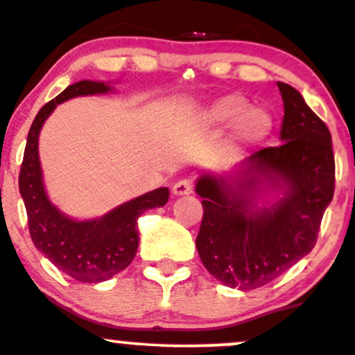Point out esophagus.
I'll return each instance as SVG.
<instances>
[{
  "label": "esophagus",
  "mask_w": 355,
  "mask_h": 355,
  "mask_svg": "<svg viewBox=\"0 0 355 355\" xmlns=\"http://www.w3.org/2000/svg\"><path fill=\"white\" fill-rule=\"evenodd\" d=\"M191 190H193V185H191L190 180H178L173 185V195L175 197H183V195H190Z\"/></svg>",
  "instance_id": "obj_1"
}]
</instances>
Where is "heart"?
<instances>
[{
	"label": "heart",
	"instance_id": "b5f03b06",
	"mask_svg": "<svg viewBox=\"0 0 355 355\" xmlns=\"http://www.w3.org/2000/svg\"><path fill=\"white\" fill-rule=\"evenodd\" d=\"M242 95H225L211 101L200 113V121L207 126L234 125V140L239 144H255L272 130V115L266 108H248Z\"/></svg>",
	"mask_w": 355,
	"mask_h": 355
}]
</instances>
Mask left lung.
Listing matches in <instances>:
<instances>
[{
	"label": "left lung",
	"mask_w": 355,
	"mask_h": 355,
	"mask_svg": "<svg viewBox=\"0 0 355 355\" xmlns=\"http://www.w3.org/2000/svg\"><path fill=\"white\" fill-rule=\"evenodd\" d=\"M284 100L282 145L268 146L229 173H202L195 191L203 218L195 245L218 282L252 291L282 275L317 242L332 202V137L295 88L277 81ZM267 191L270 206L258 205Z\"/></svg>",
	"instance_id": "obj_1"
}]
</instances>
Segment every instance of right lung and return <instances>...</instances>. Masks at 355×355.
Here are the masks:
<instances>
[{
    "mask_svg": "<svg viewBox=\"0 0 355 355\" xmlns=\"http://www.w3.org/2000/svg\"><path fill=\"white\" fill-rule=\"evenodd\" d=\"M112 89L103 81L81 80L48 101L38 112L28 133L19 172V193L26 207L28 227L35 247L61 272L88 284L105 282L132 263L140 240L138 217L145 210L164 207L170 195V190L162 187L92 220L68 217L48 198L38 155V138L43 123L56 105L63 101L75 96L100 95Z\"/></svg>",
    "mask_w": 355,
    "mask_h": 355,
    "instance_id": "1",
    "label": "right lung"
}]
</instances>
